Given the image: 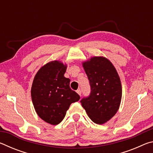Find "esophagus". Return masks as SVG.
<instances>
[{
  "instance_id": "1",
  "label": "esophagus",
  "mask_w": 153,
  "mask_h": 153,
  "mask_svg": "<svg viewBox=\"0 0 153 153\" xmlns=\"http://www.w3.org/2000/svg\"><path fill=\"white\" fill-rule=\"evenodd\" d=\"M77 94H78L79 96H81V94H82V90L80 89V88H79L78 90H77Z\"/></svg>"
}]
</instances>
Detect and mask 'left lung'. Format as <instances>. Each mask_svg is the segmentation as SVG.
<instances>
[{
  "label": "left lung",
  "mask_w": 153,
  "mask_h": 153,
  "mask_svg": "<svg viewBox=\"0 0 153 153\" xmlns=\"http://www.w3.org/2000/svg\"><path fill=\"white\" fill-rule=\"evenodd\" d=\"M89 80L90 93L80 100L91 120L103 124L111 120L120 107L122 88L113 64L102 56H94L83 63Z\"/></svg>",
  "instance_id": "1"
}]
</instances>
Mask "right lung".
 I'll return each instance as SVG.
<instances>
[{
  "mask_svg": "<svg viewBox=\"0 0 153 153\" xmlns=\"http://www.w3.org/2000/svg\"><path fill=\"white\" fill-rule=\"evenodd\" d=\"M67 66L55 61L40 68L33 79L31 95L36 113L51 125L60 123L79 94L71 89L70 79L64 77Z\"/></svg>",
  "mask_w": 153,
  "mask_h": 153,
  "instance_id": "1",
  "label": "right lung"
}]
</instances>
